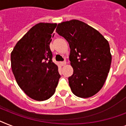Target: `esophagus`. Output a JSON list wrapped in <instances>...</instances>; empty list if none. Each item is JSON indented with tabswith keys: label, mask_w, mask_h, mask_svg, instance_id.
I'll return each mask as SVG.
<instances>
[{
	"label": "esophagus",
	"mask_w": 126,
	"mask_h": 126,
	"mask_svg": "<svg viewBox=\"0 0 126 126\" xmlns=\"http://www.w3.org/2000/svg\"><path fill=\"white\" fill-rule=\"evenodd\" d=\"M60 64H61V65H62V66H64V65H65V64H66V62H65V61L61 62H60Z\"/></svg>",
	"instance_id": "34e87169"
}]
</instances>
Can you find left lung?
I'll use <instances>...</instances> for the list:
<instances>
[{
  "label": "left lung",
  "instance_id": "8db88e82",
  "mask_svg": "<svg viewBox=\"0 0 126 126\" xmlns=\"http://www.w3.org/2000/svg\"><path fill=\"white\" fill-rule=\"evenodd\" d=\"M69 43L73 74L68 78L73 93L80 98L93 96L104 86L111 63L108 40L95 29L78 20L63 22L56 29Z\"/></svg>",
  "mask_w": 126,
  "mask_h": 126
}]
</instances>
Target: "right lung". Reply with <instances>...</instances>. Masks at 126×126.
Here are the masks:
<instances>
[{"mask_svg":"<svg viewBox=\"0 0 126 126\" xmlns=\"http://www.w3.org/2000/svg\"><path fill=\"white\" fill-rule=\"evenodd\" d=\"M57 24L39 23L18 41L11 53L16 82L32 99L44 101L55 93L61 75L49 47Z\"/></svg>","mask_w":126,"mask_h":126,"instance_id":"obj_1","label":"right lung"}]
</instances>
